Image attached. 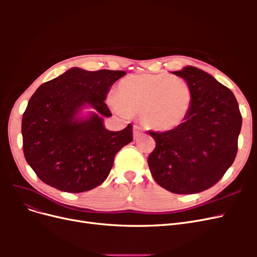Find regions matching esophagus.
Segmentation results:
<instances>
[{"label": "esophagus", "instance_id": "esophagus-1", "mask_svg": "<svg viewBox=\"0 0 257 257\" xmlns=\"http://www.w3.org/2000/svg\"><path fill=\"white\" fill-rule=\"evenodd\" d=\"M144 133L143 128L139 126V125H134V128H133V134H134V138H137L141 136L142 134Z\"/></svg>", "mask_w": 257, "mask_h": 257}]
</instances>
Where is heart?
I'll use <instances>...</instances> for the list:
<instances>
[{"instance_id":"obj_1","label":"heart","mask_w":257,"mask_h":257,"mask_svg":"<svg viewBox=\"0 0 257 257\" xmlns=\"http://www.w3.org/2000/svg\"><path fill=\"white\" fill-rule=\"evenodd\" d=\"M109 98L120 114L142 113L146 126L172 131L186 120L192 109L193 92L184 79L168 74H133L124 77Z\"/></svg>"}]
</instances>
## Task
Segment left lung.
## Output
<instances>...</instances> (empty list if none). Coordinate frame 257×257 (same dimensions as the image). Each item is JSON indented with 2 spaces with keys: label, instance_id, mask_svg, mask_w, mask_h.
<instances>
[{
  "label": "left lung",
  "instance_id": "8db88e82",
  "mask_svg": "<svg viewBox=\"0 0 257 257\" xmlns=\"http://www.w3.org/2000/svg\"><path fill=\"white\" fill-rule=\"evenodd\" d=\"M173 74L191 87L192 109L180 126L149 132L155 148L148 165L162 188L195 194L213 186L234 163L242 116L234 93L211 75L193 66Z\"/></svg>",
  "mask_w": 257,
  "mask_h": 257
}]
</instances>
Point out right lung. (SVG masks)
Returning <instances> with one entry per match:
<instances>
[{"label":"right lung","mask_w":257,"mask_h":257,"mask_svg":"<svg viewBox=\"0 0 257 257\" xmlns=\"http://www.w3.org/2000/svg\"><path fill=\"white\" fill-rule=\"evenodd\" d=\"M125 74L73 67L35 91L22 115V147L28 164L43 182L81 193L106 180L115 154L133 141L131 123L111 132L103 122V116L111 115L104 100ZM85 104L97 112L79 119L76 115Z\"/></svg>","instance_id":"1"}]
</instances>
